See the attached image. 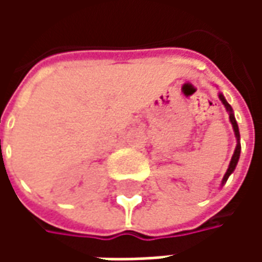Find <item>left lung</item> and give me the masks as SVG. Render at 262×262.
Instances as JSON below:
<instances>
[{
	"label": "left lung",
	"mask_w": 262,
	"mask_h": 262,
	"mask_svg": "<svg viewBox=\"0 0 262 262\" xmlns=\"http://www.w3.org/2000/svg\"><path fill=\"white\" fill-rule=\"evenodd\" d=\"M219 98L222 103L225 105L226 111L229 112V119H230L231 125H233V130H234V135H236V139H237V146H236V150H234V153H233V157L230 160V164H229V168L226 171L225 177H223V181L222 184H226L227 181V178L231 176V172L234 171L236 168L237 163H238V159H240V150H242V146H240V132H238V126H237V122H236V118H234V114H233V109L231 106L229 105V102L226 101L225 97H223V94H219Z\"/></svg>",
	"instance_id": "left-lung-1"
}]
</instances>
